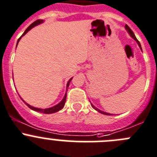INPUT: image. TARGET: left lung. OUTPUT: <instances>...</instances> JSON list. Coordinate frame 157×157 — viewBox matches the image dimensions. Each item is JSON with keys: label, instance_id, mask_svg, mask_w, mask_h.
<instances>
[{"label": "left lung", "instance_id": "1", "mask_svg": "<svg viewBox=\"0 0 157 157\" xmlns=\"http://www.w3.org/2000/svg\"><path fill=\"white\" fill-rule=\"evenodd\" d=\"M125 29H126V30L128 31V33H129V35H130V36H131V37H132V38H133V39H134L135 40H136V42H137V43L139 44V46H140V49H142L141 45H140V42H139V41H138V39H136V36H135V34H134V33H133V32H132V29H130V28L128 27V26L127 25H125ZM90 105H91L92 108H93L94 109H95V110H96V111H98V112H100V113H101V114H104V115H112V114H109V113H107V112H102V111H101V110H99L98 108H95V107L94 106V105H92L91 103H90Z\"/></svg>", "mask_w": 157, "mask_h": 157}]
</instances>
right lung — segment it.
Wrapping results in <instances>:
<instances>
[{
  "label": "right lung",
  "mask_w": 157,
  "mask_h": 157,
  "mask_svg": "<svg viewBox=\"0 0 157 157\" xmlns=\"http://www.w3.org/2000/svg\"><path fill=\"white\" fill-rule=\"evenodd\" d=\"M42 22H43V20H40V19H39V20H37V21H34V22L32 23V24H31L30 25H29V27H28L27 29H26V30L25 31V32L22 34V36H21V37H20V38H19V39H18V40H17V43H18L19 40L21 39V38L23 36H25V35L26 33H27V32H29V30H30V29H32V28L35 27V26H36V25H37L41 24V23H42ZM72 78H73V77H72ZM72 78L70 79V80L68 81V83H67V88H68L69 85H70V82L71 81ZM66 99H67V92H66V94H65V96H64L63 99V100L59 102V103L58 105H55V106L52 107V108H45V109H42V108H35V107H32V106H31V105H29V104H27V103H26V102H25L24 101H24L25 103L26 104V105H27V106L29 107V108H31V109L33 110V111H36V112H40V113H44V114H52V113H55V112H59V110H61L63 108L64 105H65V103H66Z\"/></svg>",
  "instance_id": "obj_1"
}]
</instances>
